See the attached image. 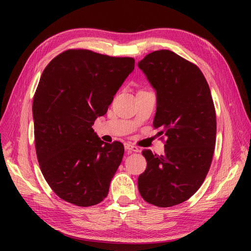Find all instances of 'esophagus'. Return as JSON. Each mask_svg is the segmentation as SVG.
Listing matches in <instances>:
<instances>
[{
    "label": "esophagus",
    "mask_w": 251,
    "mask_h": 251,
    "mask_svg": "<svg viewBox=\"0 0 251 251\" xmlns=\"http://www.w3.org/2000/svg\"><path fill=\"white\" fill-rule=\"evenodd\" d=\"M125 147L127 148V150H130V151H138V146L136 145V143L126 142L125 143Z\"/></svg>",
    "instance_id": "34e87169"
}]
</instances>
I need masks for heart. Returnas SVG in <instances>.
Wrapping results in <instances>:
<instances>
[{"label":"heart","instance_id":"heart-1","mask_svg":"<svg viewBox=\"0 0 251 251\" xmlns=\"http://www.w3.org/2000/svg\"><path fill=\"white\" fill-rule=\"evenodd\" d=\"M142 99H143V97H142V96H141V95H139V96H138V97H137V100H142Z\"/></svg>","mask_w":251,"mask_h":251}]
</instances>
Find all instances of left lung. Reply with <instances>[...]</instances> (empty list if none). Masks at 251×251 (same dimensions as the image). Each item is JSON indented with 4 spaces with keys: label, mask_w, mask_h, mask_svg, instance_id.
Returning a JSON list of instances; mask_svg holds the SVG:
<instances>
[{
    "label": "left lung",
    "mask_w": 251,
    "mask_h": 251,
    "mask_svg": "<svg viewBox=\"0 0 251 251\" xmlns=\"http://www.w3.org/2000/svg\"><path fill=\"white\" fill-rule=\"evenodd\" d=\"M134 67L131 57L69 50L43 71L33 100L35 150L45 180L63 201L90 207L107 196L124 146L100 139L92 125Z\"/></svg>",
    "instance_id": "obj_1"
}]
</instances>
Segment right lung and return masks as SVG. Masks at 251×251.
Masks as SVG:
<instances>
[{
	"label": "right lung",
	"instance_id": "obj_1",
	"mask_svg": "<svg viewBox=\"0 0 251 251\" xmlns=\"http://www.w3.org/2000/svg\"><path fill=\"white\" fill-rule=\"evenodd\" d=\"M155 88L154 127L164 151L144 154L138 177L144 201L172 207L197 192L209 171L216 145V114L209 86L201 70L172 50L148 54L138 63Z\"/></svg>",
	"mask_w": 251,
	"mask_h": 251
}]
</instances>
